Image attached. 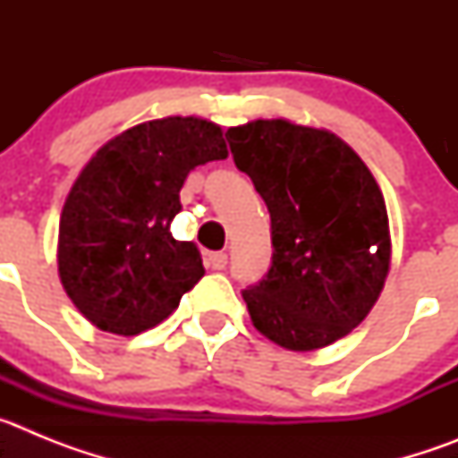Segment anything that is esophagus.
Masks as SVG:
<instances>
[{
    "label": "esophagus",
    "instance_id": "1",
    "mask_svg": "<svg viewBox=\"0 0 458 458\" xmlns=\"http://www.w3.org/2000/svg\"><path fill=\"white\" fill-rule=\"evenodd\" d=\"M208 266L213 270H225L226 268V254L225 252H210Z\"/></svg>",
    "mask_w": 458,
    "mask_h": 458
}]
</instances>
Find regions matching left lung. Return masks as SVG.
Listing matches in <instances>:
<instances>
[{
  "label": "left lung",
  "instance_id": "obj_1",
  "mask_svg": "<svg viewBox=\"0 0 458 458\" xmlns=\"http://www.w3.org/2000/svg\"><path fill=\"white\" fill-rule=\"evenodd\" d=\"M233 163L270 213L273 264L242 291L259 333L317 351L365 321L390 270V222L378 183L330 131L257 119L226 131Z\"/></svg>",
  "mask_w": 458,
  "mask_h": 458
}]
</instances>
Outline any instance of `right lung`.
<instances>
[{
  "mask_svg": "<svg viewBox=\"0 0 458 458\" xmlns=\"http://www.w3.org/2000/svg\"><path fill=\"white\" fill-rule=\"evenodd\" d=\"M226 156L220 125L199 116L147 121L93 153L66 197L56 245L64 291L87 321L132 337L204 277L197 245L169 226L190 169Z\"/></svg>",
  "mask_w": 458,
  "mask_h": 458,
  "instance_id": "obj_1",
  "label": "right lung"
}]
</instances>
